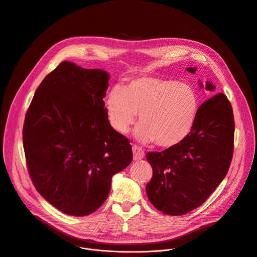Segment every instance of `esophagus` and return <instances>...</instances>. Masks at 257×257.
<instances>
[{
  "label": "esophagus",
  "mask_w": 257,
  "mask_h": 257,
  "mask_svg": "<svg viewBox=\"0 0 257 257\" xmlns=\"http://www.w3.org/2000/svg\"><path fill=\"white\" fill-rule=\"evenodd\" d=\"M132 151H133V160L134 161H140L144 158V152L140 148H138V146L133 145Z\"/></svg>",
  "instance_id": "obj_1"
}]
</instances>
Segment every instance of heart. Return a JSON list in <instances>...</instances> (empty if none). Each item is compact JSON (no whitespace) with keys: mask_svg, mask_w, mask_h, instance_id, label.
<instances>
[{"mask_svg":"<svg viewBox=\"0 0 257 257\" xmlns=\"http://www.w3.org/2000/svg\"><path fill=\"white\" fill-rule=\"evenodd\" d=\"M199 109L196 89L173 79L142 76L124 88L114 86L105 96V111L112 127L126 134L139 113L134 136L141 142L172 148L185 140L194 128Z\"/></svg>","mask_w":257,"mask_h":257,"instance_id":"1","label":"heart"}]
</instances>
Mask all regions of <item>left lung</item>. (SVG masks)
Returning <instances> with one entry per match:
<instances>
[{
    "mask_svg": "<svg viewBox=\"0 0 257 257\" xmlns=\"http://www.w3.org/2000/svg\"><path fill=\"white\" fill-rule=\"evenodd\" d=\"M195 73V68H187ZM200 87H203L199 81ZM207 81L205 89L213 92ZM233 108L224 93L204 101L193 130L181 143L148 153L153 178L146 194L153 205L169 215H182L200 206L226 177L234 150Z\"/></svg>",
    "mask_w": 257,
    "mask_h": 257,
    "instance_id": "1",
    "label": "left lung"
}]
</instances>
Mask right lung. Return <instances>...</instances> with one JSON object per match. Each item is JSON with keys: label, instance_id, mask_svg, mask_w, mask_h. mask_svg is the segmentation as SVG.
<instances>
[{"label": "right lung", "instance_id": "obj_1", "mask_svg": "<svg viewBox=\"0 0 257 257\" xmlns=\"http://www.w3.org/2000/svg\"><path fill=\"white\" fill-rule=\"evenodd\" d=\"M108 73L62 62L36 89L23 126L29 176L39 193L62 212L95 211L112 177L133 158L129 140L109 124L103 97Z\"/></svg>", "mask_w": 257, "mask_h": 257}]
</instances>
